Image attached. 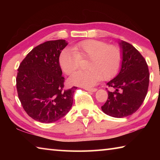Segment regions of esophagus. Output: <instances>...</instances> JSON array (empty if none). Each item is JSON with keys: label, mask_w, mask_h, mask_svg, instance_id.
<instances>
[{"label": "esophagus", "mask_w": 160, "mask_h": 160, "mask_svg": "<svg viewBox=\"0 0 160 160\" xmlns=\"http://www.w3.org/2000/svg\"><path fill=\"white\" fill-rule=\"evenodd\" d=\"M85 90L89 91V92H95L97 90V89L96 88H85Z\"/></svg>", "instance_id": "34e87169"}]
</instances>
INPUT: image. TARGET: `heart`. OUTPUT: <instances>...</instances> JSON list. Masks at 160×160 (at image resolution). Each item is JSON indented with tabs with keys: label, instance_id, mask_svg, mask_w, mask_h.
Listing matches in <instances>:
<instances>
[{
	"label": "heart",
	"instance_id": "b5f03b06",
	"mask_svg": "<svg viewBox=\"0 0 160 160\" xmlns=\"http://www.w3.org/2000/svg\"><path fill=\"white\" fill-rule=\"evenodd\" d=\"M87 70L78 71L69 78L72 85L92 88L99 81L109 80L117 73L121 66V53L114 45L96 39H87L72 47L64 49L59 56V64L65 73L70 75L78 69L79 60L88 59Z\"/></svg>",
	"mask_w": 160,
	"mask_h": 160
}]
</instances>
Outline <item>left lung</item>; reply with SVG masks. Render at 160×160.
<instances>
[{
	"instance_id": "left-lung-1",
	"label": "left lung",
	"mask_w": 160,
	"mask_h": 160,
	"mask_svg": "<svg viewBox=\"0 0 160 160\" xmlns=\"http://www.w3.org/2000/svg\"><path fill=\"white\" fill-rule=\"evenodd\" d=\"M121 66L116 76L107 85L114 89L108 91V99L102 112L115 118L132 114L139 109L148 93L150 74L147 63L133 46L119 42Z\"/></svg>"
}]
</instances>
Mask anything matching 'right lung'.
Wrapping results in <instances>:
<instances>
[{
	"label": "right lung",
	"mask_w": 160,
	"mask_h": 160,
	"mask_svg": "<svg viewBox=\"0 0 160 160\" xmlns=\"http://www.w3.org/2000/svg\"><path fill=\"white\" fill-rule=\"evenodd\" d=\"M68 45L63 39L48 41L34 47L18 70L16 86L26 113L41 123H53L71 109L76 87L64 90L59 56Z\"/></svg>",
	"instance_id": "add662e5"
}]
</instances>
